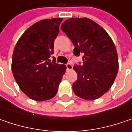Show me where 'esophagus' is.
<instances>
[{
    "instance_id": "esophagus-1",
    "label": "esophagus",
    "mask_w": 132,
    "mask_h": 132,
    "mask_svg": "<svg viewBox=\"0 0 132 132\" xmlns=\"http://www.w3.org/2000/svg\"><path fill=\"white\" fill-rule=\"evenodd\" d=\"M66 70H70L72 69V65L71 63H66Z\"/></svg>"
}]
</instances>
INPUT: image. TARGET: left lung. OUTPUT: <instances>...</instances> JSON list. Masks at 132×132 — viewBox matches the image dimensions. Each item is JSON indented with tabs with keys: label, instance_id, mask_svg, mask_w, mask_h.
I'll return each instance as SVG.
<instances>
[{
	"label": "left lung",
	"instance_id": "left-lung-1",
	"mask_svg": "<svg viewBox=\"0 0 132 132\" xmlns=\"http://www.w3.org/2000/svg\"><path fill=\"white\" fill-rule=\"evenodd\" d=\"M61 29L75 46V55H83L82 64L74 66L77 74L72 84L75 94L85 100L99 98L109 90L118 74V53L112 38L86 18L68 19Z\"/></svg>",
	"mask_w": 132,
	"mask_h": 132
}]
</instances>
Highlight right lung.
I'll use <instances>...</instances> for the list:
<instances>
[{
    "instance_id": "right-lung-1",
    "label": "right lung",
    "mask_w": 132,
    "mask_h": 132,
    "mask_svg": "<svg viewBox=\"0 0 132 132\" xmlns=\"http://www.w3.org/2000/svg\"><path fill=\"white\" fill-rule=\"evenodd\" d=\"M63 18L46 19L33 24L14 47L12 70L21 91L29 97L44 101L54 97L66 66L49 59ZM54 58V57H53Z\"/></svg>"
}]
</instances>
